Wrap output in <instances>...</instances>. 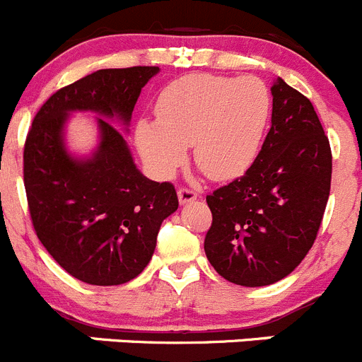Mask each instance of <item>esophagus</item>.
I'll use <instances>...</instances> for the list:
<instances>
[{
  "mask_svg": "<svg viewBox=\"0 0 362 362\" xmlns=\"http://www.w3.org/2000/svg\"><path fill=\"white\" fill-rule=\"evenodd\" d=\"M178 202H180L182 205L189 204V202H194L198 198V192L192 191V189H187V187H180L178 189Z\"/></svg>",
  "mask_w": 362,
  "mask_h": 362,
  "instance_id": "obj_1",
  "label": "esophagus"
}]
</instances>
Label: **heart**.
<instances>
[{"instance_id": "b5f03b06", "label": "heart", "mask_w": 362, "mask_h": 362, "mask_svg": "<svg viewBox=\"0 0 362 362\" xmlns=\"http://www.w3.org/2000/svg\"><path fill=\"white\" fill-rule=\"evenodd\" d=\"M272 93L257 76L192 73L173 80L155 103L157 119L141 117L134 139L155 178H171L192 144L197 165L212 180L248 171L272 117Z\"/></svg>"}]
</instances>
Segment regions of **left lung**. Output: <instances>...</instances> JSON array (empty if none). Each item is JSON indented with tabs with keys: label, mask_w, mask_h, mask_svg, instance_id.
I'll list each match as a JSON object with an SVG mask.
<instances>
[{
	"label": "left lung",
	"mask_w": 362,
	"mask_h": 362,
	"mask_svg": "<svg viewBox=\"0 0 362 362\" xmlns=\"http://www.w3.org/2000/svg\"><path fill=\"white\" fill-rule=\"evenodd\" d=\"M272 96V128L255 162L207 197L205 255L245 288L279 282L303 261L330 192L332 153L313 103L280 76Z\"/></svg>",
	"instance_id": "obj_1"
}]
</instances>
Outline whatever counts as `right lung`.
<instances>
[{"label": "right lung", "instance_id": "right-lung-1", "mask_svg": "<svg viewBox=\"0 0 362 362\" xmlns=\"http://www.w3.org/2000/svg\"><path fill=\"white\" fill-rule=\"evenodd\" d=\"M158 67L100 69L57 90L40 107L25 144V189L37 238L74 279L119 286L139 275L162 221L178 209L170 182L135 165L124 135L143 87ZM97 116L98 144L87 156L66 146L70 114Z\"/></svg>", "mask_w": 362, "mask_h": 362}]
</instances>
